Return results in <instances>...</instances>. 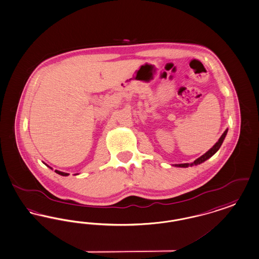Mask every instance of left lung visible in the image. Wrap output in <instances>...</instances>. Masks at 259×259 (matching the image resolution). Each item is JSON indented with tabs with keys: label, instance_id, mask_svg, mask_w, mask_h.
I'll use <instances>...</instances> for the list:
<instances>
[{
	"label": "left lung",
	"instance_id": "8db88e82",
	"mask_svg": "<svg viewBox=\"0 0 259 259\" xmlns=\"http://www.w3.org/2000/svg\"><path fill=\"white\" fill-rule=\"evenodd\" d=\"M228 129L224 132V134L221 136V138L219 139V141H218L217 143L215 144V145H213V147H211L208 151H207L206 153H204L203 155L200 156L199 158H197V160H195L194 161V163H192V164H176V166H180V167H187V166H194V165H199V164H201V163H203V162H205L207 159H209L210 157H212V156L214 155L216 152H217L218 150L220 149V147H221V145L223 144V142H224V140H225V138H226V136L228 134Z\"/></svg>",
	"mask_w": 259,
	"mask_h": 259
}]
</instances>
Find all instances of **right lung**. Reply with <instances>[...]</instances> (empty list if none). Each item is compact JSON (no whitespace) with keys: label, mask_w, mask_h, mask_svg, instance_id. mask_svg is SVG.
<instances>
[{"label":"right lung","mask_w":259,"mask_h":259,"mask_svg":"<svg viewBox=\"0 0 259 259\" xmlns=\"http://www.w3.org/2000/svg\"><path fill=\"white\" fill-rule=\"evenodd\" d=\"M49 167H50V166H49ZM50 168H52V167H50ZM55 171H56V172H57V174H58V175H60V176H69V175H68V174H66V172H62V171H60V170H57V169H56V170H55Z\"/></svg>","instance_id":"right-lung-1"}]
</instances>
